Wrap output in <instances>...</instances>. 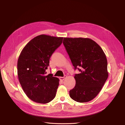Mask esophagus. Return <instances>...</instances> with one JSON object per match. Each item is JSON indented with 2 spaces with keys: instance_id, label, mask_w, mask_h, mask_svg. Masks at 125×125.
<instances>
[{
  "instance_id": "34e87169",
  "label": "esophagus",
  "mask_w": 125,
  "mask_h": 125,
  "mask_svg": "<svg viewBox=\"0 0 125 125\" xmlns=\"http://www.w3.org/2000/svg\"><path fill=\"white\" fill-rule=\"evenodd\" d=\"M66 75H65L64 76H63V77H60V78H60V80H61V81H63V80H64L65 79V78H66Z\"/></svg>"
}]
</instances>
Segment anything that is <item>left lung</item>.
<instances>
[{
    "instance_id": "left-lung-1",
    "label": "left lung",
    "mask_w": 125,
    "mask_h": 125,
    "mask_svg": "<svg viewBox=\"0 0 125 125\" xmlns=\"http://www.w3.org/2000/svg\"><path fill=\"white\" fill-rule=\"evenodd\" d=\"M63 43L74 69L77 68L80 71L74 76L75 86L69 91L70 97L81 103L93 100L108 76L105 54L99 45L89 38L64 37Z\"/></svg>"
}]
</instances>
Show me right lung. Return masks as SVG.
<instances>
[{
  "mask_svg": "<svg viewBox=\"0 0 125 125\" xmlns=\"http://www.w3.org/2000/svg\"><path fill=\"white\" fill-rule=\"evenodd\" d=\"M63 37L42 34L33 38L21 51L17 63L19 82L27 96L39 103L54 99L59 79L45 75L50 58L62 43Z\"/></svg>",
  "mask_w": 125,
  "mask_h": 125,
  "instance_id": "1",
  "label": "right lung"
}]
</instances>
